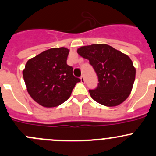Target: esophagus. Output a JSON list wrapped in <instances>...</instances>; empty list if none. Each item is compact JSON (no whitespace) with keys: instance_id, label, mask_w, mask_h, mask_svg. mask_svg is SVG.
<instances>
[{"instance_id":"34e87169","label":"esophagus","mask_w":156,"mask_h":156,"mask_svg":"<svg viewBox=\"0 0 156 156\" xmlns=\"http://www.w3.org/2000/svg\"><path fill=\"white\" fill-rule=\"evenodd\" d=\"M80 79H81V83H84V82H85V79H84V75H81V78H80Z\"/></svg>"}]
</instances>
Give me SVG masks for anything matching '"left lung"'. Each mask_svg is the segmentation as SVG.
<instances>
[{
  "label": "left lung",
  "mask_w": 156,
  "mask_h": 156,
  "mask_svg": "<svg viewBox=\"0 0 156 156\" xmlns=\"http://www.w3.org/2000/svg\"><path fill=\"white\" fill-rule=\"evenodd\" d=\"M78 53L94 68L98 85L89 90L91 97L106 106H115L130 95L136 69L128 56L108 44H92L78 49Z\"/></svg>",
  "instance_id": "obj_1"
}]
</instances>
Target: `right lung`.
<instances>
[{
  "mask_svg": "<svg viewBox=\"0 0 156 156\" xmlns=\"http://www.w3.org/2000/svg\"><path fill=\"white\" fill-rule=\"evenodd\" d=\"M69 50L51 48L26 62L23 72L26 88L31 98L44 107H55L70 97L75 84L81 81L67 65Z\"/></svg>",
  "mask_w": 156,
  "mask_h": 156,
  "instance_id": "add662e5",
  "label": "right lung"
}]
</instances>
